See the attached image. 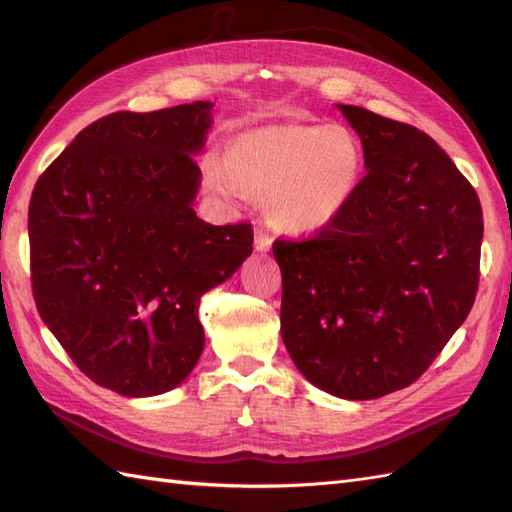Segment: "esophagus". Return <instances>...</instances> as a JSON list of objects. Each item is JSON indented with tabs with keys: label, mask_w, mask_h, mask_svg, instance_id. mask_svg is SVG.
Returning <instances> with one entry per match:
<instances>
[{
	"label": "esophagus",
	"mask_w": 512,
	"mask_h": 512,
	"mask_svg": "<svg viewBox=\"0 0 512 512\" xmlns=\"http://www.w3.org/2000/svg\"><path fill=\"white\" fill-rule=\"evenodd\" d=\"M270 246H273V237H270L264 228H257L255 231V248L257 250H268Z\"/></svg>",
	"instance_id": "obj_1"
}]
</instances>
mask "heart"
<instances>
[{"label": "heart", "mask_w": 512, "mask_h": 512, "mask_svg": "<svg viewBox=\"0 0 512 512\" xmlns=\"http://www.w3.org/2000/svg\"><path fill=\"white\" fill-rule=\"evenodd\" d=\"M361 167L363 151L350 129L288 123L246 132L233 154L211 151L204 176L233 198H242L246 187L268 195L281 226L314 231L352 198Z\"/></svg>", "instance_id": "heart-1"}]
</instances>
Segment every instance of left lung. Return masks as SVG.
I'll return each instance as SVG.
<instances>
[{
	"label": "left lung",
	"mask_w": 512,
	"mask_h": 512,
	"mask_svg": "<svg viewBox=\"0 0 512 512\" xmlns=\"http://www.w3.org/2000/svg\"><path fill=\"white\" fill-rule=\"evenodd\" d=\"M367 173L308 239H275L281 339L312 385L347 400L405 389L469 317L480 284L482 204L413 125L339 105Z\"/></svg>",
	"instance_id": "obj_1"
}]
</instances>
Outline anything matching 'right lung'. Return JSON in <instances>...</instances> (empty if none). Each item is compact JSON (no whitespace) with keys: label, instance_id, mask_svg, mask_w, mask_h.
<instances>
[{"label":"right lung","instance_id":"add662e5","mask_svg":"<svg viewBox=\"0 0 512 512\" xmlns=\"http://www.w3.org/2000/svg\"><path fill=\"white\" fill-rule=\"evenodd\" d=\"M211 103L114 112L81 129L28 206L32 297L74 365L123 396L178 387L198 363V303L253 253L248 222L191 209Z\"/></svg>","mask_w":512,"mask_h":512}]
</instances>
